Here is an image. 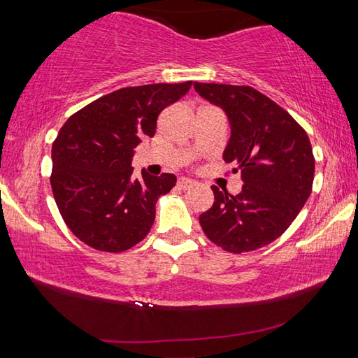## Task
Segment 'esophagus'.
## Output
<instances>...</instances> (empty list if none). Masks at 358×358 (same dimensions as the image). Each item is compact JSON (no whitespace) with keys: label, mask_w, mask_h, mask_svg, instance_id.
<instances>
[{"label":"esophagus","mask_w":358,"mask_h":358,"mask_svg":"<svg viewBox=\"0 0 358 358\" xmlns=\"http://www.w3.org/2000/svg\"><path fill=\"white\" fill-rule=\"evenodd\" d=\"M178 186L181 187V189H189V187L196 186V181H192L189 178H180L178 180Z\"/></svg>","instance_id":"34e87169"}]
</instances>
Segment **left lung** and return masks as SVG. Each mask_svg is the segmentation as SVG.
Listing matches in <instances>:
<instances>
[{"label": "left lung", "instance_id": "left-lung-1", "mask_svg": "<svg viewBox=\"0 0 358 358\" xmlns=\"http://www.w3.org/2000/svg\"><path fill=\"white\" fill-rule=\"evenodd\" d=\"M230 123L224 161L241 172L237 196L213 186V207L199 216L203 234L224 251H256L275 241L313 191L314 156L306 131L275 101L246 85L199 83Z\"/></svg>", "mask_w": 358, "mask_h": 358}]
</instances>
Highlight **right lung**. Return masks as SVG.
<instances>
[{"mask_svg": "<svg viewBox=\"0 0 358 358\" xmlns=\"http://www.w3.org/2000/svg\"><path fill=\"white\" fill-rule=\"evenodd\" d=\"M192 82L121 88L71 115L52 145L50 185L66 226L93 250L123 252L147 237L156 202L177 183L142 171L134 177V148L153 137L167 106Z\"/></svg>", "mask_w": 358, "mask_h": 358, "instance_id": "right-lung-1", "label": "right lung"}]
</instances>
